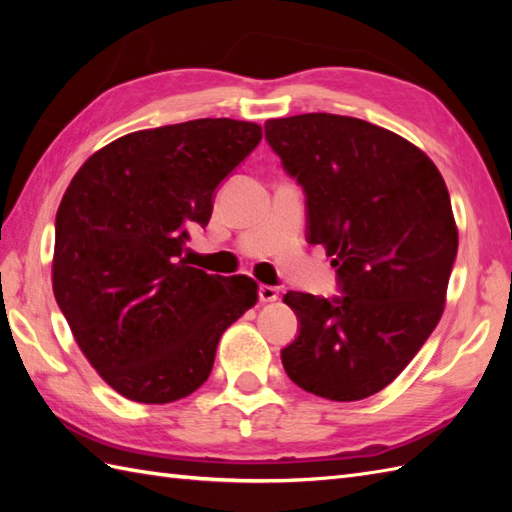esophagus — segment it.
Masks as SVG:
<instances>
[{
    "instance_id": "obj_1",
    "label": "esophagus",
    "mask_w": 512,
    "mask_h": 512,
    "mask_svg": "<svg viewBox=\"0 0 512 512\" xmlns=\"http://www.w3.org/2000/svg\"><path fill=\"white\" fill-rule=\"evenodd\" d=\"M257 297L262 303H270V301H277L279 297V290L275 286H259L257 288Z\"/></svg>"
}]
</instances>
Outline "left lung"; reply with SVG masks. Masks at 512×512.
Masks as SVG:
<instances>
[{"label":"left lung","mask_w":512,"mask_h":512,"mask_svg":"<svg viewBox=\"0 0 512 512\" xmlns=\"http://www.w3.org/2000/svg\"><path fill=\"white\" fill-rule=\"evenodd\" d=\"M264 129L306 193V237L334 257L341 290L330 299L288 292L299 334L281 363L314 396H374L442 317L458 255L447 184L424 151L361 118L299 114Z\"/></svg>","instance_id":"1"}]
</instances>
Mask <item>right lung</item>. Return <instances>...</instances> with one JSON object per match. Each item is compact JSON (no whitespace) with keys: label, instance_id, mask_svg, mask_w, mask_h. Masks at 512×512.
<instances>
[{"label":"right lung","instance_id":"obj_1","mask_svg":"<svg viewBox=\"0 0 512 512\" xmlns=\"http://www.w3.org/2000/svg\"><path fill=\"white\" fill-rule=\"evenodd\" d=\"M262 127L198 118L127 134L76 171L54 222L52 290L81 352L118 394L165 405L209 378L220 336L255 306L250 277L184 262L222 180Z\"/></svg>","mask_w":512,"mask_h":512}]
</instances>
